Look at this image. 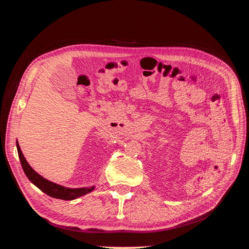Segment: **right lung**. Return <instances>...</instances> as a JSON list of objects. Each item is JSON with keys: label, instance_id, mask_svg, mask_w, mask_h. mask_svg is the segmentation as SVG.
<instances>
[{"label": "right lung", "instance_id": "add662e5", "mask_svg": "<svg viewBox=\"0 0 249 249\" xmlns=\"http://www.w3.org/2000/svg\"><path fill=\"white\" fill-rule=\"evenodd\" d=\"M17 148H18L21 167L24 169L25 175L27 176L30 182L34 184L37 188H39L42 192L48 194L49 196L58 198V199L72 200L94 190L95 186L83 187V188H67V187L51 182V180L41 177L39 173H37L31 166H30L29 163L26 160V158L21 153L18 140H17Z\"/></svg>", "mask_w": 249, "mask_h": 249}]
</instances>
